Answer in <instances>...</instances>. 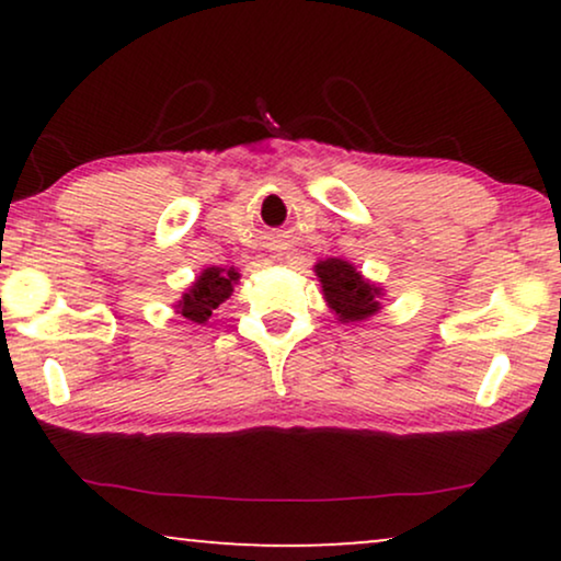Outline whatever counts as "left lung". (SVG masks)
Returning <instances> with one entry per match:
<instances>
[{
	"label": "left lung",
	"instance_id": "8db88e82",
	"mask_svg": "<svg viewBox=\"0 0 561 561\" xmlns=\"http://www.w3.org/2000/svg\"><path fill=\"white\" fill-rule=\"evenodd\" d=\"M329 311L342 324H359L382 309V286L367 280L355 265L342 257H327L313 265Z\"/></svg>",
	"mask_w": 561,
	"mask_h": 561
}]
</instances>
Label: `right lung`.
<instances>
[{"label": "right lung", "mask_w": 561, "mask_h": 561, "mask_svg": "<svg viewBox=\"0 0 561 561\" xmlns=\"http://www.w3.org/2000/svg\"><path fill=\"white\" fill-rule=\"evenodd\" d=\"M237 280H240V271H237L234 265L204 267V271L196 275V280L183 290V296L175 301L173 309L186 321L206 324L211 313L232 296Z\"/></svg>", "instance_id": "right-lung-1"}]
</instances>
